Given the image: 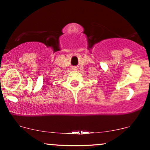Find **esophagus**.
<instances>
[{"mask_svg": "<svg viewBox=\"0 0 150 150\" xmlns=\"http://www.w3.org/2000/svg\"><path fill=\"white\" fill-rule=\"evenodd\" d=\"M72 69H73V70H77V67H73V68H72Z\"/></svg>", "mask_w": 150, "mask_h": 150, "instance_id": "obj_1", "label": "esophagus"}]
</instances>
